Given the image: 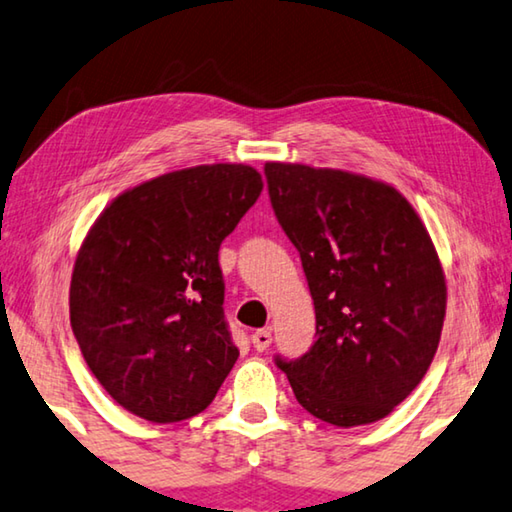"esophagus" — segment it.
<instances>
[{"label":"esophagus","mask_w":512,"mask_h":512,"mask_svg":"<svg viewBox=\"0 0 512 512\" xmlns=\"http://www.w3.org/2000/svg\"><path fill=\"white\" fill-rule=\"evenodd\" d=\"M251 345H254L256 351H265L272 345V331L270 329H258L254 335H251Z\"/></svg>","instance_id":"esophagus-1"}]
</instances>
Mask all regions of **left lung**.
Returning <instances> with one entry per match:
<instances>
[{
    "instance_id": "left-lung-1",
    "label": "left lung",
    "mask_w": 512,
    "mask_h": 512,
    "mask_svg": "<svg viewBox=\"0 0 512 512\" xmlns=\"http://www.w3.org/2000/svg\"><path fill=\"white\" fill-rule=\"evenodd\" d=\"M265 177L299 251L317 335L304 356L276 365L317 420H383L438 351L447 283L429 231L399 190L363 174L265 163Z\"/></svg>"
}]
</instances>
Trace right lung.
I'll list each match as a JSON object with an SVG mask.
<instances>
[{
  "instance_id": "obj_1",
  "label": "right lung",
  "mask_w": 512,
  "mask_h": 512,
  "mask_svg": "<svg viewBox=\"0 0 512 512\" xmlns=\"http://www.w3.org/2000/svg\"><path fill=\"white\" fill-rule=\"evenodd\" d=\"M261 190L249 165L186 167L124 190L90 226L70 324L90 372L129 413L195 417L236 365L217 251Z\"/></svg>"
}]
</instances>
